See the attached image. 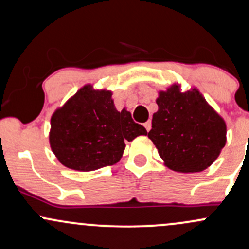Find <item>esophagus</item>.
<instances>
[{
    "mask_svg": "<svg viewBox=\"0 0 249 249\" xmlns=\"http://www.w3.org/2000/svg\"><path fill=\"white\" fill-rule=\"evenodd\" d=\"M144 126H145V128H146L147 131H150V130H151V122L147 121V122L144 124Z\"/></svg>",
    "mask_w": 249,
    "mask_h": 249,
    "instance_id": "esophagus-1",
    "label": "esophagus"
}]
</instances>
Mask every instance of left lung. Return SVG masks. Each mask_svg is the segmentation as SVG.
I'll use <instances>...</instances> for the list:
<instances>
[{"instance_id":"obj_1","label":"left lung","mask_w":249,"mask_h":249,"mask_svg":"<svg viewBox=\"0 0 249 249\" xmlns=\"http://www.w3.org/2000/svg\"><path fill=\"white\" fill-rule=\"evenodd\" d=\"M147 137L164 164L182 173L201 172L213 164L226 144V123L198 89L181 92L173 84L160 91Z\"/></svg>"}]
</instances>
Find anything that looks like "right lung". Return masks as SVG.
<instances>
[{
  "label": "right lung",
  "mask_w": 249,
  "mask_h": 249,
  "mask_svg": "<svg viewBox=\"0 0 249 249\" xmlns=\"http://www.w3.org/2000/svg\"><path fill=\"white\" fill-rule=\"evenodd\" d=\"M50 125V147L58 161L82 172L116 164L125 142L147 134L128 111L117 110L111 91L95 90L90 84L57 108Z\"/></svg>",
  "instance_id": "1"
}]
</instances>
